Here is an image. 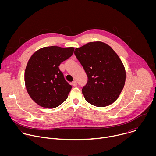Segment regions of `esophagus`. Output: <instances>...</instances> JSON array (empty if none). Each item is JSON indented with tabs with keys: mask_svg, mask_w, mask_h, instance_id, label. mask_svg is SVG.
<instances>
[{
	"mask_svg": "<svg viewBox=\"0 0 156 156\" xmlns=\"http://www.w3.org/2000/svg\"><path fill=\"white\" fill-rule=\"evenodd\" d=\"M72 85L74 86H76V85H77V82H76V81L74 80V81L72 82Z\"/></svg>",
	"mask_w": 156,
	"mask_h": 156,
	"instance_id": "esophagus-1",
	"label": "esophagus"
}]
</instances>
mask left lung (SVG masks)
I'll return each instance as SVG.
<instances>
[{"label":"left lung","instance_id":"1","mask_svg":"<svg viewBox=\"0 0 156 156\" xmlns=\"http://www.w3.org/2000/svg\"><path fill=\"white\" fill-rule=\"evenodd\" d=\"M75 55L87 76L82 89L86 101L97 107L114 102L125 85L126 72L119 55L107 44L91 42L76 48Z\"/></svg>","mask_w":156,"mask_h":156}]
</instances>
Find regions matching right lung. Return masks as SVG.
Instances as JSON below:
<instances>
[{
	"instance_id": "right-lung-1",
	"label": "right lung",
	"mask_w": 156,
	"mask_h": 156,
	"mask_svg": "<svg viewBox=\"0 0 156 156\" xmlns=\"http://www.w3.org/2000/svg\"><path fill=\"white\" fill-rule=\"evenodd\" d=\"M75 48L44 47L35 52L28 60L25 72L28 93L39 105L53 108L62 104L72 86L58 66L73 54Z\"/></svg>"
}]
</instances>
